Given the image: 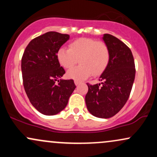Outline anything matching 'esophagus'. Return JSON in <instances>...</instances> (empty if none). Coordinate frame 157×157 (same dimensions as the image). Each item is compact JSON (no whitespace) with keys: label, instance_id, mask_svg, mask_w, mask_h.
Instances as JSON below:
<instances>
[{"label":"esophagus","instance_id":"1","mask_svg":"<svg viewBox=\"0 0 157 157\" xmlns=\"http://www.w3.org/2000/svg\"><path fill=\"white\" fill-rule=\"evenodd\" d=\"M75 85H76V86H78V85L80 83V81H79V80H75Z\"/></svg>","mask_w":157,"mask_h":157}]
</instances>
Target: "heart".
I'll return each mask as SVG.
<instances>
[{
    "label": "heart",
    "instance_id": "b5f03b06",
    "mask_svg": "<svg viewBox=\"0 0 157 157\" xmlns=\"http://www.w3.org/2000/svg\"><path fill=\"white\" fill-rule=\"evenodd\" d=\"M111 54L104 42L89 37L77 39L68 45V48L60 47L57 52L58 63L64 68L73 67L77 62L80 66L68 70L67 76L76 80L91 76H99L109 63Z\"/></svg>",
    "mask_w": 157,
    "mask_h": 157
}]
</instances>
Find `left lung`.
<instances>
[{
  "instance_id": "obj_1",
  "label": "left lung",
  "mask_w": 157,
  "mask_h": 157,
  "mask_svg": "<svg viewBox=\"0 0 157 157\" xmlns=\"http://www.w3.org/2000/svg\"><path fill=\"white\" fill-rule=\"evenodd\" d=\"M109 48V63L100 76L101 84H87V109L99 118H110L122 109L128 99L134 83L136 69L131 49L114 36L102 37Z\"/></svg>"
}]
</instances>
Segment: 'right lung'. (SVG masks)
<instances>
[{
  "instance_id": "1",
  "label": "right lung",
  "mask_w": 157,
  "mask_h": 157,
  "mask_svg": "<svg viewBox=\"0 0 157 157\" xmlns=\"http://www.w3.org/2000/svg\"><path fill=\"white\" fill-rule=\"evenodd\" d=\"M69 35L48 32L32 40L21 59L23 84L32 105L45 115H55L67 105L76 88L73 80H60L66 73L57 52Z\"/></svg>"
}]
</instances>
